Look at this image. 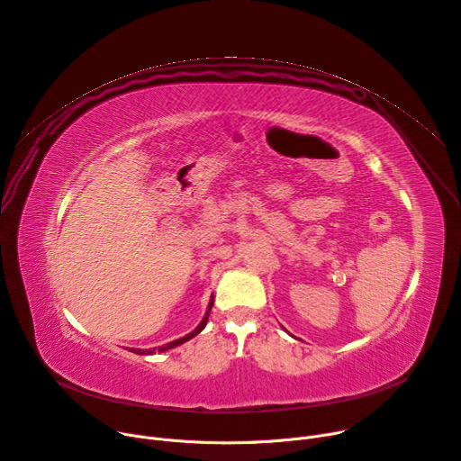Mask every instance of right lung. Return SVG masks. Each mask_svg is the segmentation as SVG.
I'll return each mask as SVG.
<instances>
[{
  "label": "right lung",
  "instance_id": "1",
  "mask_svg": "<svg viewBox=\"0 0 461 461\" xmlns=\"http://www.w3.org/2000/svg\"><path fill=\"white\" fill-rule=\"evenodd\" d=\"M212 307H213V296H212V300H209V305H207V309H205V314H203L202 321L196 325L194 330H191L189 334H185V337H182V339H178V340H173V342H169V344H165V346H161V348H158V349H156V348H152V349H136V348H132L131 351H132V353H138V355H152V353H156V351L161 353V351H167V349H173V348H176V346H180V344H184V342L194 339L200 330H203V327H205V323H207V318H209V312H212Z\"/></svg>",
  "mask_w": 461,
  "mask_h": 461
}]
</instances>
